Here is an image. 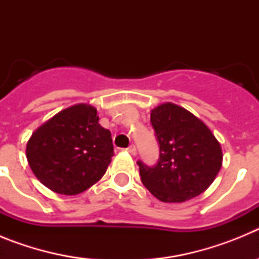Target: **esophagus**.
I'll return each mask as SVG.
<instances>
[{
	"mask_svg": "<svg viewBox=\"0 0 259 259\" xmlns=\"http://www.w3.org/2000/svg\"><path fill=\"white\" fill-rule=\"evenodd\" d=\"M125 150H127V152L130 153V154H131V155L136 154V146H135V145H130Z\"/></svg>",
	"mask_w": 259,
	"mask_h": 259,
	"instance_id": "34e87169",
	"label": "esophagus"
}]
</instances>
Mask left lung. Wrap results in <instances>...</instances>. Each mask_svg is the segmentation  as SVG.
Instances as JSON below:
<instances>
[{
	"label": "left lung",
	"mask_w": 259,
	"mask_h": 259,
	"mask_svg": "<svg viewBox=\"0 0 259 259\" xmlns=\"http://www.w3.org/2000/svg\"><path fill=\"white\" fill-rule=\"evenodd\" d=\"M150 122L159 143V159L155 166L137 162L143 184L162 202L197 197L221 170V144L202 120L171 102L153 109Z\"/></svg>",
	"instance_id": "left-lung-1"
}]
</instances>
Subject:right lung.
Returning a JSON list of instances; mask_svg holds the SVG:
<instances>
[{"mask_svg": "<svg viewBox=\"0 0 259 259\" xmlns=\"http://www.w3.org/2000/svg\"><path fill=\"white\" fill-rule=\"evenodd\" d=\"M27 159L35 176L59 194H79L106 172L114 155L109 130L97 110L79 104L62 110L32 134Z\"/></svg>", "mask_w": 259, "mask_h": 259, "instance_id": "right-lung-1", "label": "right lung"}]
</instances>
